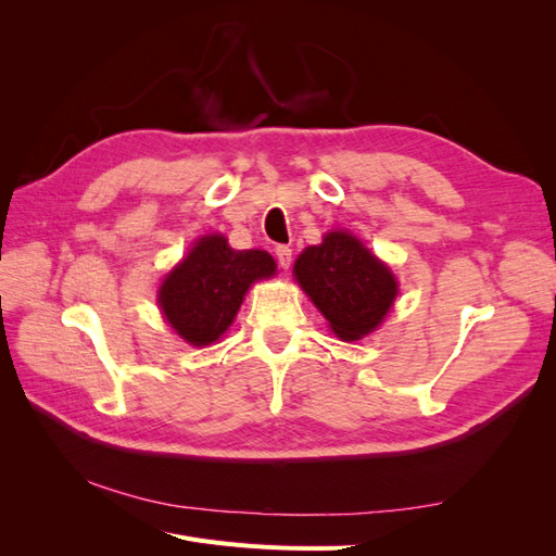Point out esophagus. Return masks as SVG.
<instances>
[{"label": "esophagus", "instance_id": "esophagus-1", "mask_svg": "<svg viewBox=\"0 0 556 556\" xmlns=\"http://www.w3.org/2000/svg\"><path fill=\"white\" fill-rule=\"evenodd\" d=\"M276 260L282 268H290L292 264V248L290 245H278L276 248Z\"/></svg>", "mask_w": 556, "mask_h": 556}]
</instances>
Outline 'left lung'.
Wrapping results in <instances>:
<instances>
[{
	"instance_id": "8db88e82",
	"label": "left lung",
	"mask_w": 556,
	"mask_h": 556,
	"mask_svg": "<svg viewBox=\"0 0 556 556\" xmlns=\"http://www.w3.org/2000/svg\"><path fill=\"white\" fill-rule=\"evenodd\" d=\"M294 276L343 341L371 333L396 296L390 268L348 231H331L301 252Z\"/></svg>"
}]
</instances>
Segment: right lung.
<instances>
[{"label": "right lung", "instance_id": "obj_1", "mask_svg": "<svg viewBox=\"0 0 556 556\" xmlns=\"http://www.w3.org/2000/svg\"><path fill=\"white\" fill-rule=\"evenodd\" d=\"M276 274V262L264 250H233L220 233L194 243L164 278L160 306L169 325L192 345L220 339L239 313L248 288Z\"/></svg>", "mask_w": 556, "mask_h": 556}]
</instances>
